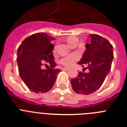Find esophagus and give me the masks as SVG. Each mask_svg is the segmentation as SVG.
I'll list each match as a JSON object with an SVG mask.
<instances>
[{
    "label": "esophagus",
    "mask_w": 127,
    "mask_h": 127,
    "mask_svg": "<svg viewBox=\"0 0 127 127\" xmlns=\"http://www.w3.org/2000/svg\"><path fill=\"white\" fill-rule=\"evenodd\" d=\"M62 70H69V69H70V68L69 67H63Z\"/></svg>",
    "instance_id": "1"
}]
</instances>
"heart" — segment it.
Returning a JSON list of instances; mask_svg holds the SVG:
<instances>
[{
    "mask_svg": "<svg viewBox=\"0 0 127 127\" xmlns=\"http://www.w3.org/2000/svg\"><path fill=\"white\" fill-rule=\"evenodd\" d=\"M74 39H77V38L76 37H69L67 39V42H70V41H72ZM79 56L78 54H72L70 55L67 56L64 58H62L60 60V63L64 65H72L74 64L76 60L79 59Z\"/></svg>",
    "mask_w": 127,
    "mask_h": 127,
    "instance_id": "obj_1",
    "label": "heart"
}]
</instances>
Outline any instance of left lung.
I'll list each match as a JSON object with an SVG mask.
<instances>
[{"label":"left lung","mask_w":127,"mask_h":127,"mask_svg":"<svg viewBox=\"0 0 127 127\" xmlns=\"http://www.w3.org/2000/svg\"><path fill=\"white\" fill-rule=\"evenodd\" d=\"M89 44L77 64L86 65L88 73L79 72L70 81L72 89L79 94L89 95L101 86L111 68L113 60V46L99 35L89 34ZM83 69H85L84 68Z\"/></svg>","instance_id":"8db88e82"}]
</instances>
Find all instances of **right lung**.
<instances>
[{
  "label": "right lung",
  "instance_id": "add662e5",
  "mask_svg": "<svg viewBox=\"0 0 127 127\" xmlns=\"http://www.w3.org/2000/svg\"><path fill=\"white\" fill-rule=\"evenodd\" d=\"M45 33H37L26 38L18 49L17 64L20 76L28 88L35 93H46L55 83L60 69H54L53 41ZM44 63L51 69H42Z\"/></svg>",
  "mask_w": 127,
  "mask_h": 127
}]
</instances>
